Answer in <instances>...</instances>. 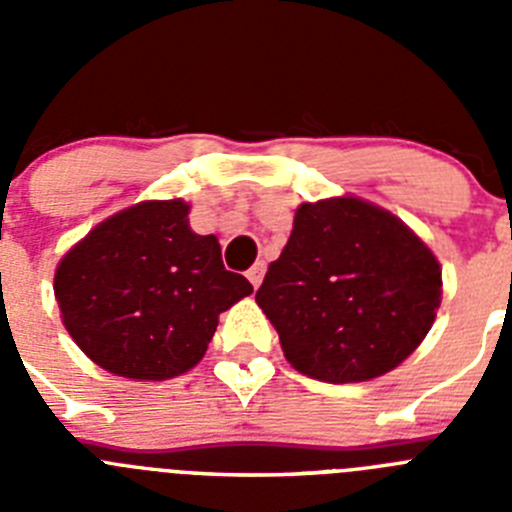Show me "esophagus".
<instances>
[{"label":"esophagus","instance_id":"34e87169","mask_svg":"<svg viewBox=\"0 0 512 512\" xmlns=\"http://www.w3.org/2000/svg\"><path fill=\"white\" fill-rule=\"evenodd\" d=\"M264 274H266V264L264 261H256V264L248 269V282H251L253 287H259V284L264 282Z\"/></svg>","mask_w":512,"mask_h":512}]
</instances>
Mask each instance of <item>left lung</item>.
Segmentation results:
<instances>
[{
  "label": "left lung",
  "instance_id": "8db88e82",
  "mask_svg": "<svg viewBox=\"0 0 512 512\" xmlns=\"http://www.w3.org/2000/svg\"><path fill=\"white\" fill-rule=\"evenodd\" d=\"M256 302L297 372L366 382L408 359L431 330L441 266L413 230L369 202H305Z\"/></svg>",
  "mask_w": 512,
  "mask_h": 512
}]
</instances>
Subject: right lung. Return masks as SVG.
<instances>
[{
  "mask_svg": "<svg viewBox=\"0 0 512 512\" xmlns=\"http://www.w3.org/2000/svg\"><path fill=\"white\" fill-rule=\"evenodd\" d=\"M182 200L140 202L99 223L56 269V300L76 346L107 372L171 379L205 356L217 315L251 295L215 235L189 228Z\"/></svg>",
  "mask_w": 512,
  "mask_h": 512,
  "instance_id": "add662e5",
  "label": "right lung"
}]
</instances>
